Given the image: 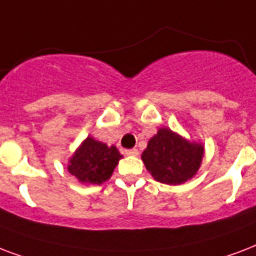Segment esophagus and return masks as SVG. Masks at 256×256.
Returning <instances> with one entry per match:
<instances>
[{
    "label": "esophagus",
    "mask_w": 256,
    "mask_h": 256,
    "mask_svg": "<svg viewBox=\"0 0 256 256\" xmlns=\"http://www.w3.org/2000/svg\"><path fill=\"white\" fill-rule=\"evenodd\" d=\"M124 154H126V156H138V150L128 149V150H124Z\"/></svg>",
    "instance_id": "esophagus-1"
}]
</instances>
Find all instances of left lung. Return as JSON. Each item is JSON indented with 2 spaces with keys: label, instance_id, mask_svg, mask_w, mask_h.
<instances>
[{
  "label": "left lung",
  "instance_id": "left-lung-1",
  "mask_svg": "<svg viewBox=\"0 0 256 256\" xmlns=\"http://www.w3.org/2000/svg\"><path fill=\"white\" fill-rule=\"evenodd\" d=\"M202 154V145L188 142L170 128H160L142 153V160L156 180L178 185L196 174Z\"/></svg>",
  "mask_w": 256,
  "mask_h": 256
}]
</instances>
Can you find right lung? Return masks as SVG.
<instances>
[{"label": "right lung", "instance_id": "right-lung-1", "mask_svg": "<svg viewBox=\"0 0 256 256\" xmlns=\"http://www.w3.org/2000/svg\"><path fill=\"white\" fill-rule=\"evenodd\" d=\"M120 158L115 146L108 148L88 136L70 160L68 172L80 182L99 185L110 178Z\"/></svg>", "mask_w": 256, "mask_h": 256}]
</instances>
